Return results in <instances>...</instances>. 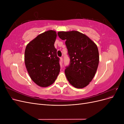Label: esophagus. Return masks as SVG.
<instances>
[{
    "mask_svg": "<svg viewBox=\"0 0 124 124\" xmlns=\"http://www.w3.org/2000/svg\"><path fill=\"white\" fill-rule=\"evenodd\" d=\"M60 60H61V61H60V65H61V66H62V62H63V58L62 57H60Z\"/></svg>",
    "mask_w": 124,
    "mask_h": 124,
    "instance_id": "obj_1",
    "label": "esophagus"
}]
</instances>
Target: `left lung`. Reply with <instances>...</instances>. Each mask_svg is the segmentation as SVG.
Segmentation results:
<instances>
[{
  "mask_svg": "<svg viewBox=\"0 0 124 124\" xmlns=\"http://www.w3.org/2000/svg\"><path fill=\"white\" fill-rule=\"evenodd\" d=\"M58 36L66 40L70 58L65 72L69 83L77 88L87 86L94 77L99 61L96 44L87 36L77 31H59Z\"/></svg>",
  "mask_w": 124,
  "mask_h": 124,
  "instance_id": "8db88e82",
  "label": "left lung"
}]
</instances>
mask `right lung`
<instances>
[{
	"label": "right lung",
	"instance_id": "obj_1",
	"mask_svg": "<svg viewBox=\"0 0 124 124\" xmlns=\"http://www.w3.org/2000/svg\"><path fill=\"white\" fill-rule=\"evenodd\" d=\"M56 31H48L38 35L26 46L25 63L31 80L41 87L53 84L60 72L59 58L54 46Z\"/></svg>",
	"mask_w": 124,
	"mask_h": 124
}]
</instances>
